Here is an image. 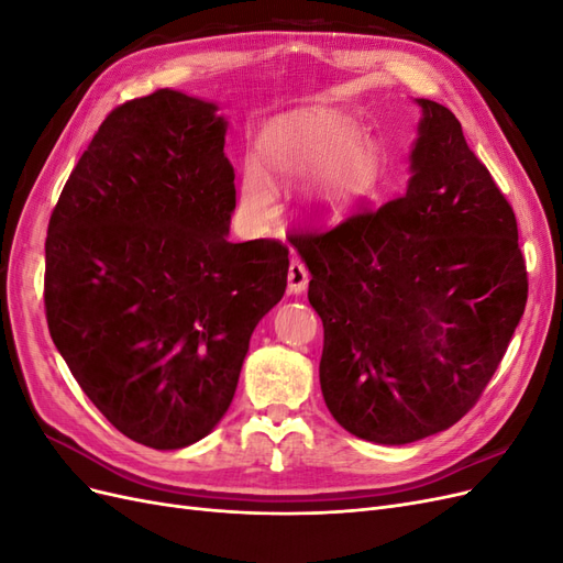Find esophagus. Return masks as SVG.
I'll return each instance as SVG.
<instances>
[{"label":"esophagus","mask_w":563,"mask_h":563,"mask_svg":"<svg viewBox=\"0 0 563 563\" xmlns=\"http://www.w3.org/2000/svg\"><path fill=\"white\" fill-rule=\"evenodd\" d=\"M308 279H310V272L305 267V263L291 261V265H288V291L302 294L305 288H308Z\"/></svg>","instance_id":"1"}]
</instances>
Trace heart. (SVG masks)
<instances>
[{
	"label": "heart",
	"instance_id": "obj_1",
	"mask_svg": "<svg viewBox=\"0 0 563 563\" xmlns=\"http://www.w3.org/2000/svg\"><path fill=\"white\" fill-rule=\"evenodd\" d=\"M354 131L310 112L286 114L261 135V155L277 183H298L323 174L314 203L323 211L345 209L360 197L376 172V155L366 145L352 143ZM242 201L246 211L267 220L275 216V187L258 164H246L242 174Z\"/></svg>",
	"mask_w": 563,
	"mask_h": 563
}]
</instances>
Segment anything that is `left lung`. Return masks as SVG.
<instances>
[{
	"instance_id": "left-lung-1",
	"label": "left lung",
	"mask_w": 563,
	"mask_h": 563,
	"mask_svg": "<svg viewBox=\"0 0 563 563\" xmlns=\"http://www.w3.org/2000/svg\"><path fill=\"white\" fill-rule=\"evenodd\" d=\"M424 117L406 192L288 234L323 323L321 395L354 437L411 444L479 401L523 314L517 218L455 114Z\"/></svg>"
}]
</instances>
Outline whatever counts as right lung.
<instances>
[{
	"label": "right lung",
	"mask_w": 563,
	"mask_h": 563,
	"mask_svg": "<svg viewBox=\"0 0 563 563\" xmlns=\"http://www.w3.org/2000/svg\"><path fill=\"white\" fill-rule=\"evenodd\" d=\"M216 110L168 89L114 108L46 232L54 345L98 411L159 451L225 416L255 323L286 291L282 242L228 240L236 190Z\"/></svg>",
	"instance_id": "add662e5"
}]
</instances>
